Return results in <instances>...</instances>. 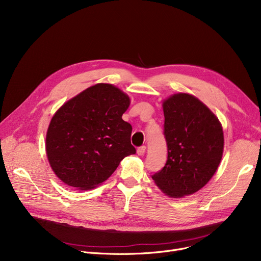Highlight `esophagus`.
<instances>
[{
    "mask_svg": "<svg viewBox=\"0 0 261 261\" xmlns=\"http://www.w3.org/2000/svg\"><path fill=\"white\" fill-rule=\"evenodd\" d=\"M136 152H138L139 155H143V154L146 152V146H141V147H139V148H138V151H136Z\"/></svg>",
    "mask_w": 261,
    "mask_h": 261,
    "instance_id": "34e87169",
    "label": "esophagus"
}]
</instances>
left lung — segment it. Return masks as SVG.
Here are the masks:
<instances>
[{
    "label": "left lung",
    "mask_w": 261,
    "mask_h": 261,
    "mask_svg": "<svg viewBox=\"0 0 261 261\" xmlns=\"http://www.w3.org/2000/svg\"><path fill=\"white\" fill-rule=\"evenodd\" d=\"M163 111L168 156L152 179L171 198L193 195L207 184L221 162L222 126L206 106L186 93L164 100Z\"/></svg>",
    "instance_id": "1"
}]
</instances>
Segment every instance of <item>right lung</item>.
Returning a JSON list of instances; mask_svg holds the SVG:
<instances>
[{"mask_svg": "<svg viewBox=\"0 0 261 261\" xmlns=\"http://www.w3.org/2000/svg\"><path fill=\"white\" fill-rule=\"evenodd\" d=\"M130 98L118 88L97 84L66 101L53 116L46 155L59 179L80 190L105 182L120 161L136 150L132 126L121 116Z\"/></svg>", "mask_w": 261, "mask_h": 261, "instance_id": "1", "label": "right lung"}]
</instances>
